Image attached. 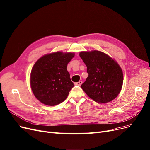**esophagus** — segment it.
Returning a JSON list of instances; mask_svg holds the SVG:
<instances>
[{
  "label": "esophagus",
  "instance_id": "1",
  "mask_svg": "<svg viewBox=\"0 0 150 150\" xmlns=\"http://www.w3.org/2000/svg\"><path fill=\"white\" fill-rule=\"evenodd\" d=\"M82 81H79V82H76L75 83V85H77V86H81V84H82Z\"/></svg>",
  "mask_w": 150,
  "mask_h": 150
}]
</instances>
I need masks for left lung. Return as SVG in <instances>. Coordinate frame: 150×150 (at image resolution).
<instances>
[{
  "label": "left lung",
  "instance_id": "left-lung-1",
  "mask_svg": "<svg viewBox=\"0 0 150 150\" xmlns=\"http://www.w3.org/2000/svg\"><path fill=\"white\" fill-rule=\"evenodd\" d=\"M80 56L86 64L88 76L81 88L91 99L98 103L115 99L123 83L122 71L119 64L103 52L82 51Z\"/></svg>",
  "mask_w": 150,
  "mask_h": 150
}]
</instances>
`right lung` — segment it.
Listing matches in <instances>:
<instances>
[{"mask_svg":"<svg viewBox=\"0 0 150 150\" xmlns=\"http://www.w3.org/2000/svg\"><path fill=\"white\" fill-rule=\"evenodd\" d=\"M74 56L57 51L44 55L35 63L30 73V86L40 102L54 106L66 99L74 86L67 70Z\"/></svg>","mask_w":150,"mask_h":150,"instance_id":"1","label":"right lung"}]
</instances>
